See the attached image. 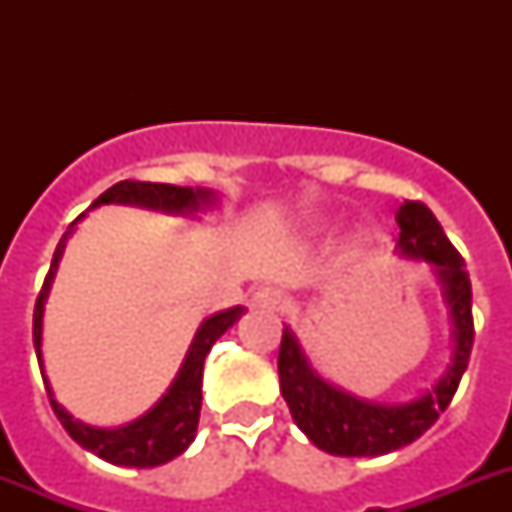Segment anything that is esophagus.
Returning a JSON list of instances; mask_svg holds the SVG:
<instances>
[{"label":"esophagus","mask_w":512,"mask_h":512,"mask_svg":"<svg viewBox=\"0 0 512 512\" xmlns=\"http://www.w3.org/2000/svg\"><path fill=\"white\" fill-rule=\"evenodd\" d=\"M252 308L279 313V311H284V308H287V297L281 295L279 289L263 287V289H257L255 295H252Z\"/></svg>","instance_id":"34e87169"}]
</instances>
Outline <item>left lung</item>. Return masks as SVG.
Here are the masks:
<instances>
[{
	"mask_svg": "<svg viewBox=\"0 0 512 512\" xmlns=\"http://www.w3.org/2000/svg\"><path fill=\"white\" fill-rule=\"evenodd\" d=\"M398 252L428 260L454 324L452 364L425 396L409 404H374L335 388L305 358L295 332L284 327L279 348L281 396L292 420L313 444L335 457H380L412 444L452 404L473 350V292L465 260L422 201L406 199L398 209Z\"/></svg>",
	"mask_w": 512,
	"mask_h": 512,
	"instance_id": "1",
	"label": "left lung"
}]
</instances>
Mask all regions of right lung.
<instances>
[{
	"instance_id": "add662e5",
	"label": "right lung",
	"mask_w": 512,
	"mask_h": 512,
	"mask_svg": "<svg viewBox=\"0 0 512 512\" xmlns=\"http://www.w3.org/2000/svg\"><path fill=\"white\" fill-rule=\"evenodd\" d=\"M100 204H138V207L164 209L172 215H193L199 209L215 204V193L207 188H180V185L167 183H143V180H122V183L111 185L106 193H100L98 199L92 201V207ZM84 217V215H79ZM76 220L68 225V231L63 233L55 255H52V265L47 279L42 284V292L36 297L34 305V348L36 358H39V369L42 366V316H44V300L50 295L52 279L58 271L60 257L66 249L68 233L74 231ZM244 316V308H228L215 316L201 321L199 332L193 337L191 348L185 353V361L180 366V372L172 380L159 401L148 409L143 417L127 422L122 428H92L84 422L74 420L63 406L52 398L50 382L47 385V396H50L52 412L60 420V425L66 428V433L74 438L76 444L87 449V452L98 454L100 460L111 462V465H124V468H156L164 462L175 460L177 454H183L191 441L196 438V428H199V412H201V372H204V358H207L209 348L215 345L217 337L225 335V329H231L236 321ZM44 377V374H42Z\"/></svg>"
}]
</instances>
